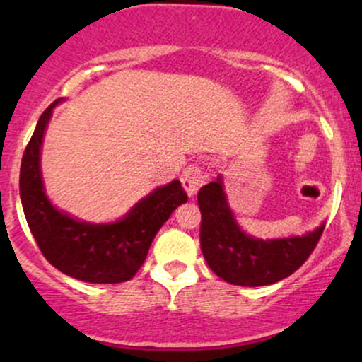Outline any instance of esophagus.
<instances>
[{
	"mask_svg": "<svg viewBox=\"0 0 362 362\" xmlns=\"http://www.w3.org/2000/svg\"><path fill=\"white\" fill-rule=\"evenodd\" d=\"M180 180H182V185H184V189L187 190V194L194 195L199 189H201L202 184H204L206 173H204V170H202V167L192 163V165H189L184 172H182Z\"/></svg>",
	"mask_w": 362,
	"mask_h": 362,
	"instance_id": "obj_1",
	"label": "esophagus"
}]
</instances>
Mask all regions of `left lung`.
I'll use <instances>...</instances> for the list:
<instances>
[{
  "label": "left lung",
  "instance_id": "1",
  "mask_svg": "<svg viewBox=\"0 0 362 362\" xmlns=\"http://www.w3.org/2000/svg\"><path fill=\"white\" fill-rule=\"evenodd\" d=\"M197 202L202 255L216 276L236 286H267L291 276L308 260L325 228L322 224L313 233L269 242L247 236L226 204L221 178L202 187Z\"/></svg>",
  "mask_w": 362,
  "mask_h": 362
}]
</instances>
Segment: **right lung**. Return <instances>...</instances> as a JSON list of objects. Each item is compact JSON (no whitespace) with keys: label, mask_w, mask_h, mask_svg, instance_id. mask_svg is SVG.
<instances>
[{"label":"right lung","mask_w":362,"mask_h":362,"mask_svg":"<svg viewBox=\"0 0 362 362\" xmlns=\"http://www.w3.org/2000/svg\"><path fill=\"white\" fill-rule=\"evenodd\" d=\"M56 100L40 115L20 167V197L28 228L49 264L66 276L93 284L132 279L146 260L153 238L177 206L187 202L178 180L160 187L114 224L76 221L52 207L40 178V144Z\"/></svg>","instance_id":"obj_1"}]
</instances>
